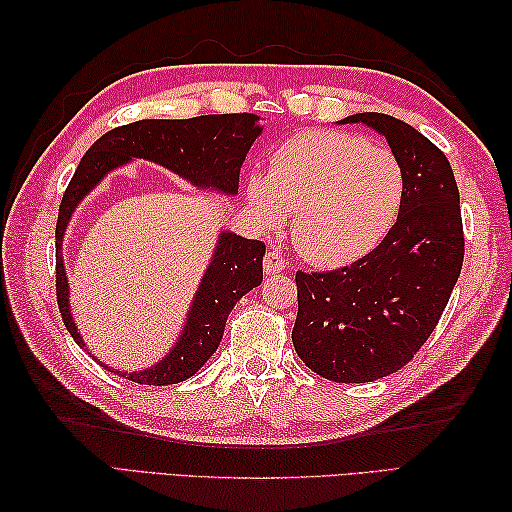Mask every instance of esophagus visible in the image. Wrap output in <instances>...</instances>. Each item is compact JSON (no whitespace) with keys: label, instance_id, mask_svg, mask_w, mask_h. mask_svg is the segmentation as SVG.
Returning <instances> with one entry per match:
<instances>
[{"label":"esophagus","instance_id":"34e87169","mask_svg":"<svg viewBox=\"0 0 512 512\" xmlns=\"http://www.w3.org/2000/svg\"><path fill=\"white\" fill-rule=\"evenodd\" d=\"M286 268H288V262H286L284 255L277 253V250H270V253H266V257H264V270H266V275L286 273Z\"/></svg>","mask_w":512,"mask_h":512}]
</instances>
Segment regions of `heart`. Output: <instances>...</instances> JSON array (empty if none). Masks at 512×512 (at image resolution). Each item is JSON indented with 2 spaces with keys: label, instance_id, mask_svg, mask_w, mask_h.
<instances>
[{
  "label": "heart",
  "instance_id": "obj_1",
  "mask_svg": "<svg viewBox=\"0 0 512 512\" xmlns=\"http://www.w3.org/2000/svg\"><path fill=\"white\" fill-rule=\"evenodd\" d=\"M405 173L387 147L343 132H303L281 143L248 202L266 228L290 213L292 242L308 262L336 268L374 250L394 226Z\"/></svg>",
  "mask_w": 512,
  "mask_h": 512
}]
</instances>
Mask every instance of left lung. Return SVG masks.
<instances>
[{
    "label": "left lung",
    "instance_id": "left-lung-1",
    "mask_svg": "<svg viewBox=\"0 0 512 512\" xmlns=\"http://www.w3.org/2000/svg\"><path fill=\"white\" fill-rule=\"evenodd\" d=\"M405 173L398 220L372 253L328 273L297 270L292 343L334 383H372L405 367L447 308L464 262L460 191L447 156L394 116L363 112Z\"/></svg>",
    "mask_w": 512,
    "mask_h": 512
}]
</instances>
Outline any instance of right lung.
I'll return each instance as SVG.
<instances>
[{"label": "right lung", "mask_w": 512, "mask_h": 512, "mask_svg": "<svg viewBox=\"0 0 512 512\" xmlns=\"http://www.w3.org/2000/svg\"><path fill=\"white\" fill-rule=\"evenodd\" d=\"M257 121L255 114H209L182 118V121L149 118V121L110 129L85 151L63 193L57 231H54L59 312L65 328L81 347H85V343L72 321L68 279H65L61 255L63 233L76 204L103 180L107 171L125 165L132 158L156 162L195 187H211L226 195H235L239 189V169L244 165L250 145L262 134ZM264 253L266 244L259 239L222 231L176 347H171V352L160 363L143 372L116 374L140 385H176L191 378L220 345L226 319L235 303L262 284Z\"/></svg>", "instance_id": "obj_1"}]
</instances>
